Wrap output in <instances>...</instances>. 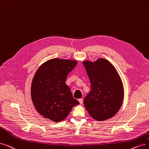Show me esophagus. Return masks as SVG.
Returning <instances> with one entry per match:
<instances>
[{
	"label": "esophagus",
	"mask_w": 149,
	"mask_h": 149,
	"mask_svg": "<svg viewBox=\"0 0 149 149\" xmlns=\"http://www.w3.org/2000/svg\"><path fill=\"white\" fill-rule=\"evenodd\" d=\"M79 102H80V103L81 105L83 104V99H80L79 100Z\"/></svg>",
	"instance_id": "obj_1"
}]
</instances>
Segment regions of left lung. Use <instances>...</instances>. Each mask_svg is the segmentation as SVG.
Segmentation results:
<instances>
[{
  "instance_id": "left-lung-1",
  "label": "left lung",
  "mask_w": 149,
  "mask_h": 149,
  "mask_svg": "<svg viewBox=\"0 0 149 149\" xmlns=\"http://www.w3.org/2000/svg\"><path fill=\"white\" fill-rule=\"evenodd\" d=\"M91 83V91L83 103L93 118L103 121L112 118L120 109L124 99V88L112 64L100 58L92 63L83 62Z\"/></svg>"
}]
</instances>
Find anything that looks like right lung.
I'll list each match as a JSON object with an SVG mask.
<instances>
[{"mask_svg": "<svg viewBox=\"0 0 149 149\" xmlns=\"http://www.w3.org/2000/svg\"><path fill=\"white\" fill-rule=\"evenodd\" d=\"M77 61L54 58L42 64L31 83V95L38 112L54 122L65 119L72 108L79 104L66 84L68 75Z\"/></svg>", "mask_w": 149, "mask_h": 149, "instance_id": "1", "label": "right lung"}]
</instances>
